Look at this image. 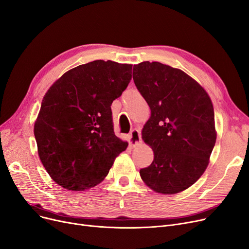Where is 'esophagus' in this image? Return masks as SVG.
Listing matches in <instances>:
<instances>
[{
    "mask_svg": "<svg viewBox=\"0 0 249 249\" xmlns=\"http://www.w3.org/2000/svg\"><path fill=\"white\" fill-rule=\"evenodd\" d=\"M129 137H130V142H129V143H130L131 146H135L142 142V135H140V131L138 129H133V130H131Z\"/></svg>",
    "mask_w": 249,
    "mask_h": 249,
    "instance_id": "1",
    "label": "esophagus"
}]
</instances>
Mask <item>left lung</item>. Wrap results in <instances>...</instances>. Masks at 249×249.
<instances>
[{"label": "left lung", "instance_id": "1", "mask_svg": "<svg viewBox=\"0 0 249 249\" xmlns=\"http://www.w3.org/2000/svg\"><path fill=\"white\" fill-rule=\"evenodd\" d=\"M133 80L151 112L142 139L154 160L140 177L159 193L185 190L207 169L217 139L210 96L189 75L159 62L134 65Z\"/></svg>", "mask_w": 249, "mask_h": 249}]
</instances>
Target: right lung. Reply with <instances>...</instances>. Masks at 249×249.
<instances>
[{"mask_svg":"<svg viewBox=\"0 0 249 249\" xmlns=\"http://www.w3.org/2000/svg\"><path fill=\"white\" fill-rule=\"evenodd\" d=\"M132 65L96 60L53 83L35 124L38 156L60 186L83 191L101 183L128 145L114 133L111 105L131 80Z\"/></svg>","mask_w":249,"mask_h":249,"instance_id":"1","label":"right lung"}]
</instances>
